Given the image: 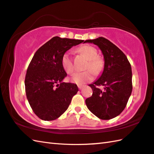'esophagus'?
Instances as JSON below:
<instances>
[{
  "mask_svg": "<svg viewBox=\"0 0 154 154\" xmlns=\"http://www.w3.org/2000/svg\"><path fill=\"white\" fill-rule=\"evenodd\" d=\"M83 85H80V84H78V89L79 90H82V88H83Z\"/></svg>",
  "mask_w": 154,
  "mask_h": 154,
  "instance_id": "34e87169",
  "label": "esophagus"
}]
</instances>
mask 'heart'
<instances>
[{"mask_svg":"<svg viewBox=\"0 0 154 154\" xmlns=\"http://www.w3.org/2000/svg\"><path fill=\"white\" fill-rule=\"evenodd\" d=\"M78 52L83 54L88 60L85 66L86 70L78 72L74 74L70 78L72 82L82 84L92 81L94 78V74L98 75L102 72L104 68V62L102 58L98 56V51L94 46L84 45L78 48ZM62 64L66 72L68 74L74 72V65L73 60L68 53H65L62 56Z\"/></svg>","mask_w":154,"mask_h":154,"instance_id":"obj_1","label":"heart"}]
</instances>
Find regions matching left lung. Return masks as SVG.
Masks as SVG:
<instances>
[{
	"label": "left lung",
	"instance_id": "left-lung-1",
	"mask_svg": "<svg viewBox=\"0 0 154 154\" xmlns=\"http://www.w3.org/2000/svg\"><path fill=\"white\" fill-rule=\"evenodd\" d=\"M98 46L104 58V68L98 80L90 84L93 93L86 100L89 110L102 120H110L120 115L127 105L132 91V72L124 52L108 39L99 37L86 40ZM103 85L100 90L98 86Z\"/></svg>",
	"mask_w": 154,
	"mask_h": 154
}]
</instances>
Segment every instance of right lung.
Here are the masks:
<instances>
[{
  "instance_id": "right-lung-1",
  "label": "right lung",
  "mask_w": 154,
  "mask_h": 154,
  "mask_svg": "<svg viewBox=\"0 0 154 154\" xmlns=\"http://www.w3.org/2000/svg\"><path fill=\"white\" fill-rule=\"evenodd\" d=\"M83 42L53 37L38 49L31 60L25 76V91L31 108L41 120L59 118L78 91L76 84L62 82L67 76L62 58L72 47Z\"/></svg>"
}]
</instances>
